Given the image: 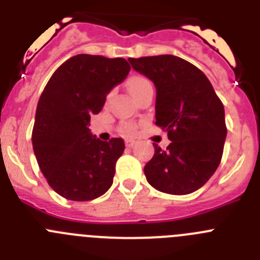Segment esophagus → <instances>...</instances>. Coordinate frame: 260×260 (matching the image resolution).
<instances>
[{"mask_svg":"<svg viewBox=\"0 0 260 260\" xmlns=\"http://www.w3.org/2000/svg\"><path fill=\"white\" fill-rule=\"evenodd\" d=\"M125 143H126V147H128V148H132V147L135 144V141H134V139H126Z\"/></svg>","mask_w":260,"mask_h":260,"instance_id":"34e87169","label":"esophagus"}]
</instances>
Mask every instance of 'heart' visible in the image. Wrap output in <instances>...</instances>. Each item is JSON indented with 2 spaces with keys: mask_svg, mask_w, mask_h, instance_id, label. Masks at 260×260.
<instances>
[{
  "mask_svg": "<svg viewBox=\"0 0 260 260\" xmlns=\"http://www.w3.org/2000/svg\"><path fill=\"white\" fill-rule=\"evenodd\" d=\"M126 86H127L128 92L132 93L134 99L137 98L138 95H141V93L143 92V91H146V89L152 88V84H151L150 80L144 77H141V75H134V77L128 78L127 82H126ZM133 132H134V126L133 125L126 123V125L123 126V133H126V134H132Z\"/></svg>",
  "mask_w": 260,
  "mask_h": 260,
  "instance_id": "heart-1",
  "label": "heart"
}]
</instances>
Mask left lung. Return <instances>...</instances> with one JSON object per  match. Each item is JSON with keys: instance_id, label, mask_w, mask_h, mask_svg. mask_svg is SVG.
Instances as JSON below:
<instances>
[{"instance_id": "left-lung-1", "label": "left lung", "mask_w": 260, "mask_h": 260, "mask_svg": "<svg viewBox=\"0 0 260 260\" xmlns=\"http://www.w3.org/2000/svg\"><path fill=\"white\" fill-rule=\"evenodd\" d=\"M133 69L156 87V125L171 144L144 167L151 186L167 194L201 189L221 161L226 125L224 105L208 78L197 66L172 54L128 58Z\"/></svg>"}]
</instances>
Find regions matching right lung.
I'll return each mask as SVG.
<instances>
[{
    "label": "right lung",
    "instance_id": "obj_1",
    "mask_svg": "<svg viewBox=\"0 0 260 260\" xmlns=\"http://www.w3.org/2000/svg\"><path fill=\"white\" fill-rule=\"evenodd\" d=\"M128 71L125 58L77 54L53 73L41 93L32 147L49 186L63 198L92 201L113 183L116 162L125 150L123 139L100 141L88 125Z\"/></svg>",
    "mask_w": 260,
    "mask_h": 260
}]
</instances>
